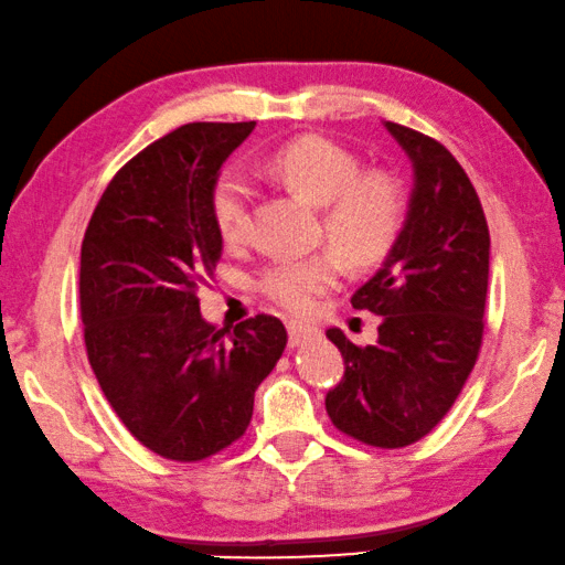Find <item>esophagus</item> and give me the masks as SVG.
<instances>
[{
    "instance_id": "1",
    "label": "esophagus",
    "mask_w": 565,
    "mask_h": 565,
    "mask_svg": "<svg viewBox=\"0 0 565 565\" xmlns=\"http://www.w3.org/2000/svg\"><path fill=\"white\" fill-rule=\"evenodd\" d=\"M288 335H290V345L295 349V345L316 341L320 333H318V328H312L308 323H295L292 320V323H288Z\"/></svg>"
}]
</instances>
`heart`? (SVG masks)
I'll return each instance as SVG.
<instances>
[{"label":"heart","mask_w":565,"mask_h":565,"mask_svg":"<svg viewBox=\"0 0 565 565\" xmlns=\"http://www.w3.org/2000/svg\"><path fill=\"white\" fill-rule=\"evenodd\" d=\"M265 169L292 192L326 206L323 232L333 247L316 255L275 259L259 277V292L290 316H310L351 265H371L384 257L404 224V194L388 173H363L359 156L320 136H302L267 156ZM253 186L237 169L216 177L210 210L224 242H239L247 232Z\"/></svg>","instance_id":"heart-1"}]
</instances>
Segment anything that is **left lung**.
I'll return each mask as SVG.
<instances>
[{
    "label": "left lung",
    "mask_w": 565,
    "mask_h": 565,
    "mask_svg": "<svg viewBox=\"0 0 565 565\" xmlns=\"http://www.w3.org/2000/svg\"><path fill=\"white\" fill-rule=\"evenodd\" d=\"M414 163L404 230L381 270L355 290L353 308L381 316L379 343L326 335L345 376L326 396L338 431L398 449L437 427L477 363L484 333L490 230L480 196L457 159L431 136L386 120Z\"/></svg>",
    "instance_id": "1"
}]
</instances>
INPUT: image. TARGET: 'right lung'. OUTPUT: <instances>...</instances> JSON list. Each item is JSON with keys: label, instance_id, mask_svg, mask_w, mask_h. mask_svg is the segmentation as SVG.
<instances>
[{"label": "right lung", "instance_id": "right-lung-1", "mask_svg": "<svg viewBox=\"0 0 565 565\" xmlns=\"http://www.w3.org/2000/svg\"><path fill=\"white\" fill-rule=\"evenodd\" d=\"M247 124H186L146 146L103 192L81 249L90 369L126 429L171 462L234 445L288 345L275 316L204 323L199 285L222 255L210 194Z\"/></svg>", "mask_w": 565, "mask_h": 565}]
</instances>
